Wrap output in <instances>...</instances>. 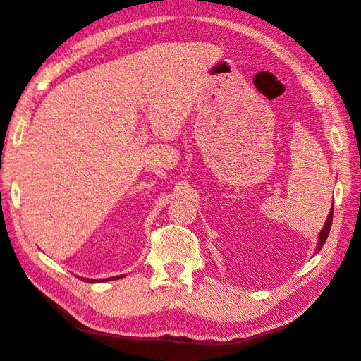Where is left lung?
<instances>
[{
    "instance_id": "1",
    "label": "left lung",
    "mask_w": 361,
    "mask_h": 361,
    "mask_svg": "<svg viewBox=\"0 0 361 361\" xmlns=\"http://www.w3.org/2000/svg\"><path fill=\"white\" fill-rule=\"evenodd\" d=\"M331 223H333V206H331V211H330V214H329V218H326V221H325V226H324V228H322L321 233H319L318 248H316V250H318V251H319V250L322 248V245L325 244V239H326V236H329V233H330Z\"/></svg>"
}]
</instances>
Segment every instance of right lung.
<instances>
[{
    "instance_id": "right-lung-1",
    "label": "right lung",
    "mask_w": 361,
    "mask_h": 361,
    "mask_svg": "<svg viewBox=\"0 0 361 361\" xmlns=\"http://www.w3.org/2000/svg\"><path fill=\"white\" fill-rule=\"evenodd\" d=\"M113 279H118V277H113ZM82 280H84V281H89V283H93V281H94V280H89V279H82Z\"/></svg>"
}]
</instances>
